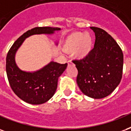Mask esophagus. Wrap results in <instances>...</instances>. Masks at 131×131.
<instances>
[{"instance_id": "1", "label": "esophagus", "mask_w": 131, "mask_h": 131, "mask_svg": "<svg viewBox=\"0 0 131 131\" xmlns=\"http://www.w3.org/2000/svg\"><path fill=\"white\" fill-rule=\"evenodd\" d=\"M68 66H70V65H72V62L71 61H68Z\"/></svg>"}]
</instances>
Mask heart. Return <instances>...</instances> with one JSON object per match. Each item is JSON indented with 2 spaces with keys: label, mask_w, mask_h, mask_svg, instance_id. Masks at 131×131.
<instances>
[{
  "label": "heart",
  "mask_w": 131,
  "mask_h": 131,
  "mask_svg": "<svg viewBox=\"0 0 131 131\" xmlns=\"http://www.w3.org/2000/svg\"><path fill=\"white\" fill-rule=\"evenodd\" d=\"M93 37L89 33L75 32L65 40L63 49L68 53H73L77 59L86 58L93 49Z\"/></svg>",
  "instance_id": "1"
}]
</instances>
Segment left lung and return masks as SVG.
Masks as SVG:
<instances>
[{
	"label": "left lung",
	"instance_id": "left-lung-1",
	"mask_svg": "<svg viewBox=\"0 0 131 131\" xmlns=\"http://www.w3.org/2000/svg\"><path fill=\"white\" fill-rule=\"evenodd\" d=\"M95 33L94 48L82 60L73 61L78 70L77 85L94 99L109 96L121 82L124 56L120 47L105 30L90 27Z\"/></svg>",
	"mask_w": 131,
	"mask_h": 131
}]
</instances>
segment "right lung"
I'll list each match as a JSON object with an SVG mask.
<instances>
[{"mask_svg":"<svg viewBox=\"0 0 131 131\" xmlns=\"http://www.w3.org/2000/svg\"><path fill=\"white\" fill-rule=\"evenodd\" d=\"M61 30L58 27H35L28 30L15 41L6 57V72L9 85L20 99L32 105L46 103L54 96L57 89L58 79L66 69L68 64L50 61L35 71L20 69L15 61L17 51L26 38L33 35H53ZM59 43L55 42L57 45Z\"/></svg>","mask_w":131,"mask_h":131,"instance_id":"add662e5","label":"right lung"}]
</instances>
